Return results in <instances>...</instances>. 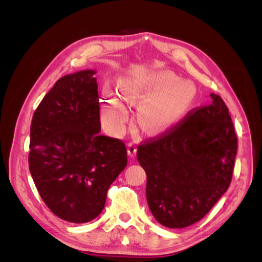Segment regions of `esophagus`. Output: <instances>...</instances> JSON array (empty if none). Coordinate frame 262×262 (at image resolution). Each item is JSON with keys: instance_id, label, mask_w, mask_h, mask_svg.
Returning <instances> with one entry per match:
<instances>
[{"instance_id": "1", "label": "esophagus", "mask_w": 262, "mask_h": 262, "mask_svg": "<svg viewBox=\"0 0 262 262\" xmlns=\"http://www.w3.org/2000/svg\"><path fill=\"white\" fill-rule=\"evenodd\" d=\"M137 154V145L136 143H133V142H130L128 144V155L130 157H134Z\"/></svg>"}]
</instances>
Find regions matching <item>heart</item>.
<instances>
[{
    "mask_svg": "<svg viewBox=\"0 0 262 262\" xmlns=\"http://www.w3.org/2000/svg\"><path fill=\"white\" fill-rule=\"evenodd\" d=\"M120 96L139 107V121L148 132H158L177 122L191 108L196 97V87L169 71L156 72L141 77L120 78L117 84ZM101 105L102 122L109 130L121 131L129 119L123 102L109 92H105Z\"/></svg>",
    "mask_w": 262,
    "mask_h": 262,
    "instance_id": "b5f03b06",
    "label": "heart"
}]
</instances>
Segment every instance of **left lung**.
Returning a JSON list of instances; mask_svg holds the SVG:
<instances>
[{"instance_id":"left-lung-1","label":"left lung","mask_w":262,"mask_h":262,"mask_svg":"<svg viewBox=\"0 0 262 262\" xmlns=\"http://www.w3.org/2000/svg\"><path fill=\"white\" fill-rule=\"evenodd\" d=\"M163 133L139 144L146 200L158 223L182 228L200 221L231 185L237 137L219 95Z\"/></svg>"}]
</instances>
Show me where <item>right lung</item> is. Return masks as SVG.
I'll return each mask as SVG.
<instances>
[{"mask_svg":"<svg viewBox=\"0 0 262 262\" xmlns=\"http://www.w3.org/2000/svg\"><path fill=\"white\" fill-rule=\"evenodd\" d=\"M95 71L61 77L38 105L30 124L28 164L41 199L58 217H97L110 185L128 163L120 139L100 136Z\"/></svg>","mask_w":262,"mask_h":262,"instance_id":"obj_1","label":"right lung"}]
</instances>
